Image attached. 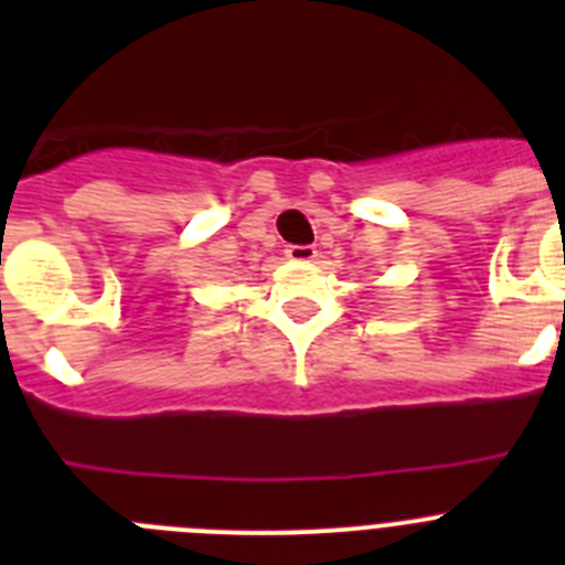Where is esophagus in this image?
<instances>
[{
    "label": "esophagus",
    "instance_id": "1",
    "mask_svg": "<svg viewBox=\"0 0 565 565\" xmlns=\"http://www.w3.org/2000/svg\"><path fill=\"white\" fill-rule=\"evenodd\" d=\"M286 257L294 259V263H311L317 257V248L313 246H288Z\"/></svg>",
    "mask_w": 565,
    "mask_h": 565
}]
</instances>
